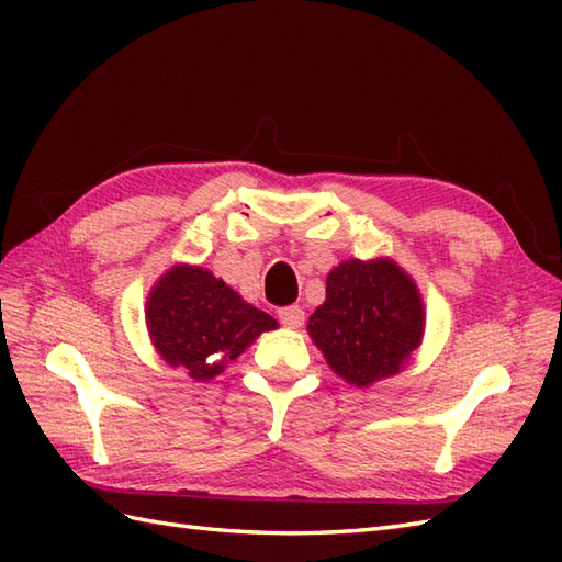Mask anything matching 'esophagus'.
Wrapping results in <instances>:
<instances>
[{"label":"esophagus","mask_w":562,"mask_h":562,"mask_svg":"<svg viewBox=\"0 0 562 562\" xmlns=\"http://www.w3.org/2000/svg\"><path fill=\"white\" fill-rule=\"evenodd\" d=\"M278 318H280L282 326L302 328V324H304V308L296 306V304L284 306V308H280V312H278Z\"/></svg>","instance_id":"esophagus-1"}]
</instances>
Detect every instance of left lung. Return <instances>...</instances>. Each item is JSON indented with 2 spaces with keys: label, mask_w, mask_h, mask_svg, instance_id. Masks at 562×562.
Listing matches in <instances>:
<instances>
[{
  "label": "left lung",
  "mask_w": 562,
  "mask_h": 562,
  "mask_svg": "<svg viewBox=\"0 0 562 562\" xmlns=\"http://www.w3.org/2000/svg\"><path fill=\"white\" fill-rule=\"evenodd\" d=\"M423 300L411 274L389 258L345 260L326 278V302L308 336L333 372L355 386L398 374L420 345Z\"/></svg>",
  "instance_id": "1"
}]
</instances>
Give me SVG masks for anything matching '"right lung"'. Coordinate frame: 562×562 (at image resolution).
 Masks as SVG:
<instances>
[{
  "label": "right lung",
  "instance_id": "right-lung-1",
  "mask_svg": "<svg viewBox=\"0 0 562 562\" xmlns=\"http://www.w3.org/2000/svg\"><path fill=\"white\" fill-rule=\"evenodd\" d=\"M147 328L166 364L207 381L260 333L278 328V321L246 304L210 270L173 266L147 296Z\"/></svg>",
  "mask_w": 562,
  "mask_h": 562
}]
</instances>
